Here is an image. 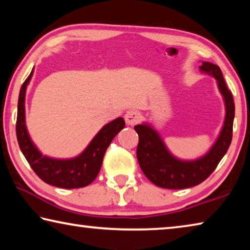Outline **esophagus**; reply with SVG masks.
Masks as SVG:
<instances>
[{
  "label": "esophagus",
  "mask_w": 250,
  "mask_h": 250,
  "mask_svg": "<svg viewBox=\"0 0 250 250\" xmlns=\"http://www.w3.org/2000/svg\"><path fill=\"white\" fill-rule=\"evenodd\" d=\"M125 124L128 125H134L138 124L139 120H140V115H139L137 110H128L125 115Z\"/></svg>",
  "instance_id": "34e87169"
}]
</instances>
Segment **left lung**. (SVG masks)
<instances>
[{
    "label": "left lung",
    "instance_id": "left-lung-1",
    "mask_svg": "<svg viewBox=\"0 0 250 250\" xmlns=\"http://www.w3.org/2000/svg\"><path fill=\"white\" fill-rule=\"evenodd\" d=\"M200 69L203 73L214 76L217 80L218 89L224 97L226 107V117L221 133L204 156L193 161L176 159L150 125L143 124L134 126L139 135L137 147L139 166L147 179L159 188L181 189L201 184L214 172L230 146L235 117V104L231 92L227 88L222 70L217 65L203 62Z\"/></svg>",
    "mask_w": 250,
    "mask_h": 250
}]
</instances>
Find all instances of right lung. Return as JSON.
<instances>
[{"mask_svg":"<svg viewBox=\"0 0 250 250\" xmlns=\"http://www.w3.org/2000/svg\"><path fill=\"white\" fill-rule=\"evenodd\" d=\"M32 75L33 70L23 83L19 96L16 137L20 149L33 171L45 183L62 188H84L98 175L105 150L119 131L125 128L124 118H117L104 125L83 153L74 159L57 160L45 156L32 142L25 125V92Z\"/></svg>","mask_w":250,"mask_h":250,"instance_id":"right-lung-1","label":"right lung"}]
</instances>
